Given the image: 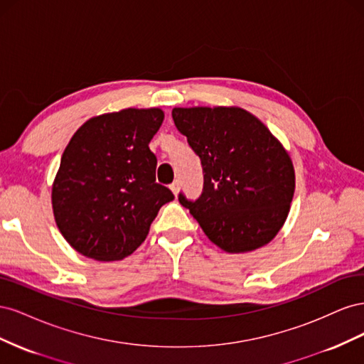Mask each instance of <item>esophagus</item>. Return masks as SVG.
Wrapping results in <instances>:
<instances>
[{
  "label": "esophagus",
  "instance_id": "1",
  "mask_svg": "<svg viewBox=\"0 0 364 364\" xmlns=\"http://www.w3.org/2000/svg\"><path fill=\"white\" fill-rule=\"evenodd\" d=\"M170 190H171V193H173L174 196H178L179 191H181V183H179V181H174V182L170 185Z\"/></svg>",
  "mask_w": 364,
  "mask_h": 364
}]
</instances>
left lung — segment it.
Masks as SVG:
<instances>
[{
    "mask_svg": "<svg viewBox=\"0 0 364 364\" xmlns=\"http://www.w3.org/2000/svg\"><path fill=\"white\" fill-rule=\"evenodd\" d=\"M176 127L200 158L203 191L179 202L229 253L250 252L279 232L294 194L287 150L241 107H174Z\"/></svg>",
    "mask_w": 364,
    "mask_h": 364,
    "instance_id": "left-lung-1",
    "label": "left lung"
}]
</instances>
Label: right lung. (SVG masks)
I'll return each mask as SVG.
<instances>
[{
  "label": "right lung",
  "mask_w": 364,
  "mask_h": 364,
  "mask_svg": "<svg viewBox=\"0 0 364 364\" xmlns=\"http://www.w3.org/2000/svg\"><path fill=\"white\" fill-rule=\"evenodd\" d=\"M164 112L123 109L87 119L65 149L51 190L56 225L82 255L123 259L146 240L162 205L174 199L156 183L149 149Z\"/></svg>",
  "instance_id": "add662e5"
}]
</instances>
